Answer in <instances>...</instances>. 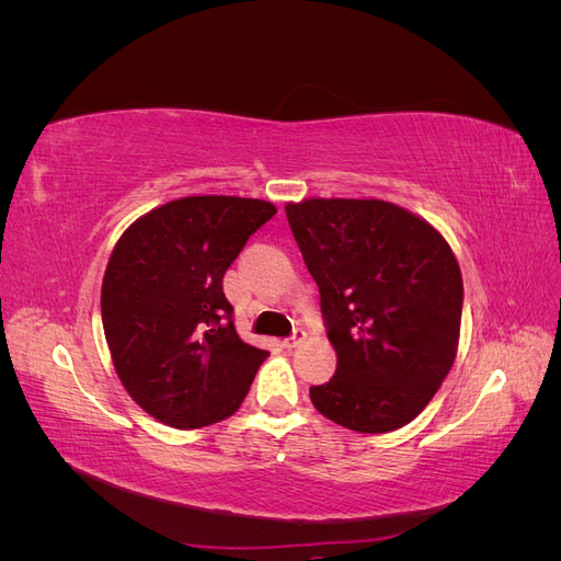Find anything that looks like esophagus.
<instances>
[{"label":"esophagus","instance_id":"esophagus-1","mask_svg":"<svg viewBox=\"0 0 561 561\" xmlns=\"http://www.w3.org/2000/svg\"><path fill=\"white\" fill-rule=\"evenodd\" d=\"M304 339H307V332H304L301 328H297L295 332H293V336H287V339H283V346L285 348H297Z\"/></svg>","mask_w":561,"mask_h":561}]
</instances>
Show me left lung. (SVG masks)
Segmentation results:
<instances>
[{
	"label": "left lung",
	"mask_w": 561,
	"mask_h": 561,
	"mask_svg": "<svg viewBox=\"0 0 561 561\" xmlns=\"http://www.w3.org/2000/svg\"><path fill=\"white\" fill-rule=\"evenodd\" d=\"M285 213L336 351L334 377L309 390L313 407L358 433L402 428L456 358L463 280L449 243L379 198H307Z\"/></svg>",
	"instance_id": "1"
}]
</instances>
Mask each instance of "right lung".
<instances>
[{
  "label": "right lung",
  "mask_w": 561,
  "mask_h": 561,
  "mask_svg": "<svg viewBox=\"0 0 561 561\" xmlns=\"http://www.w3.org/2000/svg\"><path fill=\"white\" fill-rule=\"evenodd\" d=\"M274 215L260 198L186 196L142 215L114 245L100 295L112 363L165 426H210L245 400L268 353L236 332L222 278Z\"/></svg>",
  "instance_id": "add662e5"
}]
</instances>
